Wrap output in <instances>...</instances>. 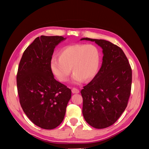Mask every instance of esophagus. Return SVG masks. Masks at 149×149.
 <instances>
[{"label": "esophagus", "instance_id": "34e87169", "mask_svg": "<svg viewBox=\"0 0 149 149\" xmlns=\"http://www.w3.org/2000/svg\"><path fill=\"white\" fill-rule=\"evenodd\" d=\"M72 93H74V94H78L79 93V90L77 88H73V89H72Z\"/></svg>", "mask_w": 149, "mask_h": 149}]
</instances>
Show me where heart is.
Segmentation results:
<instances>
[{
	"instance_id": "obj_1",
	"label": "heart",
	"mask_w": 149,
	"mask_h": 149,
	"mask_svg": "<svg viewBox=\"0 0 149 149\" xmlns=\"http://www.w3.org/2000/svg\"><path fill=\"white\" fill-rule=\"evenodd\" d=\"M58 56L52 58L50 67L54 75L61 82L68 80L71 70L74 73V83L79 84L83 79L91 80L96 76L100 66V52L92 44L65 46L60 49Z\"/></svg>"
}]
</instances>
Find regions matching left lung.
<instances>
[{
  "mask_svg": "<svg viewBox=\"0 0 149 149\" xmlns=\"http://www.w3.org/2000/svg\"><path fill=\"white\" fill-rule=\"evenodd\" d=\"M102 48L100 71L81 91L83 114L92 127L104 129L114 124L125 111L131 91L132 69L120 47L104 40L83 38Z\"/></svg>",
  "mask_w": 149,
  "mask_h": 149,
  "instance_id": "left-lung-1",
  "label": "left lung"
}]
</instances>
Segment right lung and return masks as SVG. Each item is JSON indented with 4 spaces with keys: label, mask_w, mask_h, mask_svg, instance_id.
<instances>
[{
    "label": "right lung",
    "mask_w": 149,
    "mask_h": 149,
    "mask_svg": "<svg viewBox=\"0 0 149 149\" xmlns=\"http://www.w3.org/2000/svg\"><path fill=\"white\" fill-rule=\"evenodd\" d=\"M66 38L37 37L26 48L17 74V91L24 112L45 129L58 127L64 119L71 91L55 78L50 62L55 47Z\"/></svg>",
    "instance_id": "1"
}]
</instances>
